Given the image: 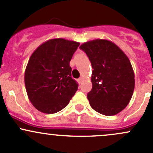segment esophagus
<instances>
[{"mask_svg": "<svg viewBox=\"0 0 153 153\" xmlns=\"http://www.w3.org/2000/svg\"><path fill=\"white\" fill-rule=\"evenodd\" d=\"M77 81H78V84H81V83H82L83 80H82V78H78V79L77 80Z\"/></svg>", "mask_w": 153, "mask_h": 153, "instance_id": "esophagus-1", "label": "esophagus"}]
</instances>
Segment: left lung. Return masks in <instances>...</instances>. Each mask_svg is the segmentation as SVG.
<instances>
[{
  "instance_id": "left-lung-1",
  "label": "left lung",
  "mask_w": 153,
  "mask_h": 153,
  "mask_svg": "<svg viewBox=\"0 0 153 153\" xmlns=\"http://www.w3.org/2000/svg\"><path fill=\"white\" fill-rule=\"evenodd\" d=\"M93 69L92 88L87 94L89 104L104 115H115L130 101L135 88L131 63L116 44L107 40L87 41L80 47Z\"/></svg>"
}]
</instances>
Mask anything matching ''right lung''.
<instances>
[{
    "instance_id": "add662e5",
    "label": "right lung",
    "mask_w": 153,
    "mask_h": 153,
    "mask_svg": "<svg viewBox=\"0 0 153 153\" xmlns=\"http://www.w3.org/2000/svg\"><path fill=\"white\" fill-rule=\"evenodd\" d=\"M79 45L73 41L54 38L40 45L31 55L24 81L29 101L40 112H59L78 90L69 62Z\"/></svg>"
}]
</instances>
